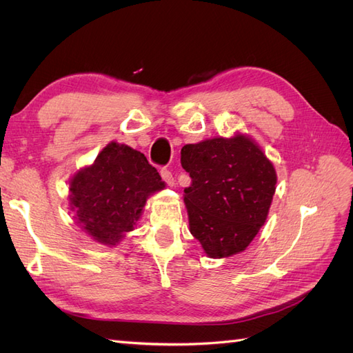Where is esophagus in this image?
<instances>
[{"mask_svg":"<svg viewBox=\"0 0 353 353\" xmlns=\"http://www.w3.org/2000/svg\"><path fill=\"white\" fill-rule=\"evenodd\" d=\"M160 175H162L163 181H165V183H166L168 185L174 187V184H175V179H174V176H172V172H170L169 169H162V170H160Z\"/></svg>","mask_w":353,"mask_h":353,"instance_id":"obj_1","label":"esophagus"}]
</instances>
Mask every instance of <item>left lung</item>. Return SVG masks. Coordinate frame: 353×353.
Segmentation results:
<instances>
[{
	"instance_id": "left-lung-1",
	"label": "left lung",
	"mask_w": 353,
	"mask_h": 353,
	"mask_svg": "<svg viewBox=\"0 0 353 353\" xmlns=\"http://www.w3.org/2000/svg\"><path fill=\"white\" fill-rule=\"evenodd\" d=\"M181 165L191 176L184 190L190 232L213 259L237 254L268 218L276 184L271 160L252 137L236 132L185 144Z\"/></svg>"
}]
</instances>
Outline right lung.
I'll return each instance as SVG.
<instances>
[{
	"mask_svg": "<svg viewBox=\"0 0 353 353\" xmlns=\"http://www.w3.org/2000/svg\"><path fill=\"white\" fill-rule=\"evenodd\" d=\"M163 188L156 168L141 152L110 141L91 165L72 175L69 206L83 232L112 248L134 231L147 199Z\"/></svg>",
	"mask_w": 353,
	"mask_h": 353,
	"instance_id": "right-lung-1",
	"label": "right lung"
}]
</instances>
